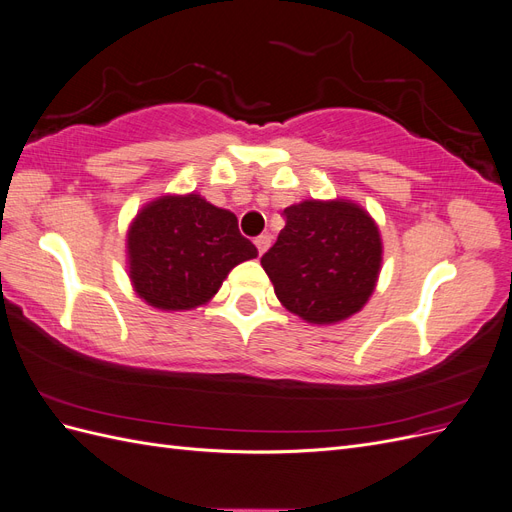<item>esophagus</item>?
Masks as SVG:
<instances>
[{
    "mask_svg": "<svg viewBox=\"0 0 512 512\" xmlns=\"http://www.w3.org/2000/svg\"><path fill=\"white\" fill-rule=\"evenodd\" d=\"M254 243L258 247V254H265L269 250V245H271V237L269 235H260V237L254 239Z\"/></svg>",
    "mask_w": 512,
    "mask_h": 512,
    "instance_id": "obj_1",
    "label": "esophagus"
}]
</instances>
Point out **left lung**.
Here are the masks:
<instances>
[{
  "label": "left lung",
  "instance_id": "1",
  "mask_svg": "<svg viewBox=\"0 0 512 512\" xmlns=\"http://www.w3.org/2000/svg\"><path fill=\"white\" fill-rule=\"evenodd\" d=\"M286 226L260 258L277 299L314 324L356 314L376 288L382 241L369 215L344 200L284 209Z\"/></svg>",
  "mask_w": 512,
  "mask_h": 512
}]
</instances>
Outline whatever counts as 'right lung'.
<instances>
[{"instance_id":"1","label":"right lung","mask_w":512,"mask_h":512,"mask_svg":"<svg viewBox=\"0 0 512 512\" xmlns=\"http://www.w3.org/2000/svg\"><path fill=\"white\" fill-rule=\"evenodd\" d=\"M256 254L254 243L239 232L235 213L198 194L153 200L128 232L136 292L149 305L173 312L207 303L230 269Z\"/></svg>"}]
</instances>
